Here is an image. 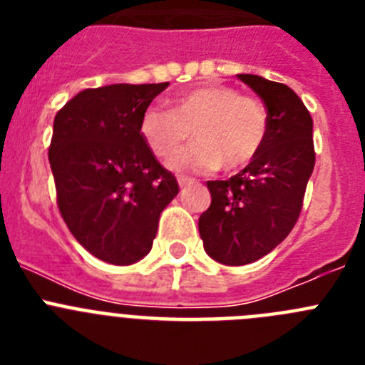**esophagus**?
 <instances>
[{
    "label": "esophagus",
    "instance_id": "1",
    "mask_svg": "<svg viewBox=\"0 0 365 365\" xmlns=\"http://www.w3.org/2000/svg\"><path fill=\"white\" fill-rule=\"evenodd\" d=\"M177 182H179L180 188H185V186L190 182V179H188V177H182V175H180V177H177Z\"/></svg>",
    "mask_w": 365,
    "mask_h": 365
}]
</instances>
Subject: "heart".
<instances>
[{"label":"heart","instance_id":"heart-1","mask_svg":"<svg viewBox=\"0 0 365 365\" xmlns=\"http://www.w3.org/2000/svg\"><path fill=\"white\" fill-rule=\"evenodd\" d=\"M172 109L148 108L138 122L144 144L159 159H172L188 140L195 144L172 163L177 172L210 173L222 166L237 172L259 155L269 117L256 98L230 86H199L170 102Z\"/></svg>","mask_w":365,"mask_h":365}]
</instances>
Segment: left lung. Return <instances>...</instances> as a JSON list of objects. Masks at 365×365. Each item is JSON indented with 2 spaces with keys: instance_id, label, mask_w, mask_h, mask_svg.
Wrapping results in <instances>:
<instances>
[{
  "instance_id": "8db88e82",
  "label": "left lung",
  "mask_w": 365,
  "mask_h": 365,
  "mask_svg": "<svg viewBox=\"0 0 365 365\" xmlns=\"http://www.w3.org/2000/svg\"><path fill=\"white\" fill-rule=\"evenodd\" d=\"M267 108L269 133L259 155L228 180H208L210 208L199 217L206 254L222 265H247L291 234L314 170L312 118L285 83L237 74Z\"/></svg>"
}]
</instances>
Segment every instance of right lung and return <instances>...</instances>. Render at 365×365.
<instances>
[{
  "instance_id": "1",
  "label": "right lung",
  "mask_w": 365,
  "mask_h": 365,
  "mask_svg": "<svg viewBox=\"0 0 365 365\" xmlns=\"http://www.w3.org/2000/svg\"><path fill=\"white\" fill-rule=\"evenodd\" d=\"M168 86L83 89L54 117L49 163L60 214L74 240L111 265L150 252L160 214L179 193L138 133L143 113Z\"/></svg>"
}]
</instances>
